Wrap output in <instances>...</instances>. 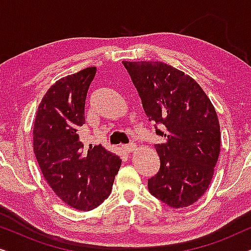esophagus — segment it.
Returning <instances> with one entry per match:
<instances>
[{"mask_svg":"<svg viewBox=\"0 0 251 251\" xmlns=\"http://www.w3.org/2000/svg\"><path fill=\"white\" fill-rule=\"evenodd\" d=\"M122 149H123V151H125V152H126V153H132L133 151L136 150V145H135V144H129V145L122 146Z\"/></svg>","mask_w":251,"mask_h":251,"instance_id":"1","label":"esophagus"}]
</instances>
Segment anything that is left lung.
I'll return each mask as SVG.
<instances>
[{"instance_id": "8db88e82", "label": "left lung", "mask_w": 251, "mask_h": 251, "mask_svg": "<svg viewBox=\"0 0 251 251\" xmlns=\"http://www.w3.org/2000/svg\"><path fill=\"white\" fill-rule=\"evenodd\" d=\"M156 133L160 170L149 191L171 208H185L208 190L221 151V128L210 99L190 75L161 61H122ZM156 128V126H155Z\"/></svg>"}]
</instances>
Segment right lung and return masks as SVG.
Returning <instances> with one entry per match:
<instances>
[{
  "instance_id": "1",
  "label": "right lung",
  "mask_w": 251,
  "mask_h": 251,
  "mask_svg": "<svg viewBox=\"0 0 251 251\" xmlns=\"http://www.w3.org/2000/svg\"><path fill=\"white\" fill-rule=\"evenodd\" d=\"M97 68L88 67L51 85L37 108L33 147L54 193L72 208L89 211L111 194L121 160L101 145L84 147L85 98Z\"/></svg>"
}]
</instances>
